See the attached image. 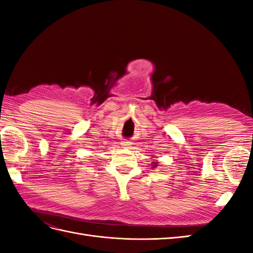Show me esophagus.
Here are the masks:
<instances>
[{
    "label": "esophagus",
    "instance_id": "esophagus-1",
    "mask_svg": "<svg viewBox=\"0 0 253 253\" xmlns=\"http://www.w3.org/2000/svg\"><path fill=\"white\" fill-rule=\"evenodd\" d=\"M132 143L133 142H131L129 140H126V141H122V147H125V148H131V145H132Z\"/></svg>",
    "mask_w": 253,
    "mask_h": 253
}]
</instances>
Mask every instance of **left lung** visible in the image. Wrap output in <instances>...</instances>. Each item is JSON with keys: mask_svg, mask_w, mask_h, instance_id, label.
Wrapping results in <instances>:
<instances>
[{"mask_svg": "<svg viewBox=\"0 0 253 253\" xmlns=\"http://www.w3.org/2000/svg\"><path fill=\"white\" fill-rule=\"evenodd\" d=\"M156 166H157V165H156V164H155V165H154V167H156Z\"/></svg>", "mask_w": 253, "mask_h": 253, "instance_id": "1", "label": "left lung"}]
</instances>
